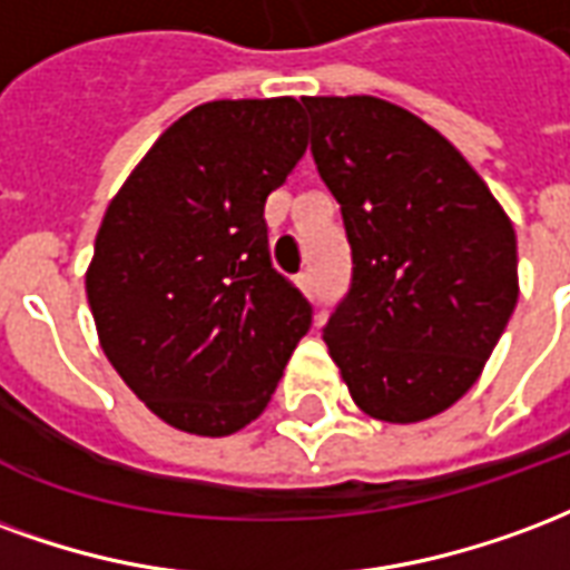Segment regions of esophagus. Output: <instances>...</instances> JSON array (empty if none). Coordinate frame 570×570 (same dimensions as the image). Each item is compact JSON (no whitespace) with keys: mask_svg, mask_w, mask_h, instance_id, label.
<instances>
[{"mask_svg":"<svg viewBox=\"0 0 570 570\" xmlns=\"http://www.w3.org/2000/svg\"><path fill=\"white\" fill-rule=\"evenodd\" d=\"M297 285H301L306 294H315V276H313V269H306V273H301L297 276Z\"/></svg>","mask_w":570,"mask_h":570,"instance_id":"34e87169","label":"esophagus"}]
</instances>
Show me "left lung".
Here are the masks:
<instances>
[{
	"label": "left lung",
	"mask_w": 570,
	"mask_h": 570,
	"mask_svg": "<svg viewBox=\"0 0 570 570\" xmlns=\"http://www.w3.org/2000/svg\"><path fill=\"white\" fill-rule=\"evenodd\" d=\"M303 106L352 245V285L322 331L327 352L367 416H438L483 373L513 315V224L459 148L401 106Z\"/></svg>",
	"instance_id": "8db88e82"
}]
</instances>
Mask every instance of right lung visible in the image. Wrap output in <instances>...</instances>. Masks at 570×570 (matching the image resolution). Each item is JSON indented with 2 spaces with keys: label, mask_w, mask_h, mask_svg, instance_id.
<instances>
[{
  "label": "right lung",
  "mask_w": 570,
  "mask_h": 570,
  "mask_svg": "<svg viewBox=\"0 0 570 570\" xmlns=\"http://www.w3.org/2000/svg\"><path fill=\"white\" fill-rule=\"evenodd\" d=\"M306 151L297 99H215L151 145L99 224V346L166 425L224 438L264 413L313 306L269 261L264 203Z\"/></svg>",
  "instance_id": "obj_1"
}]
</instances>
